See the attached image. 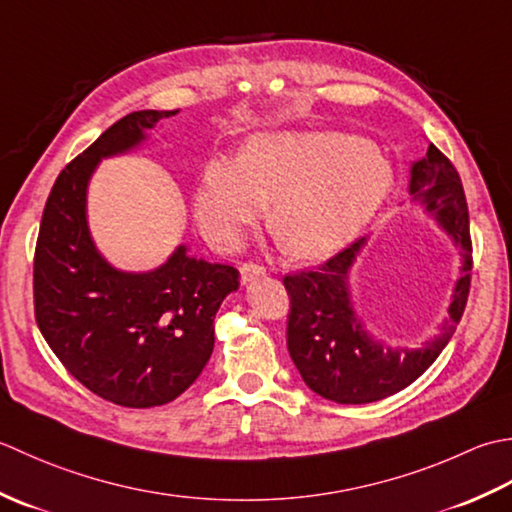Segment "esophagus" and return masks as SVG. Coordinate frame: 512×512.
<instances>
[{"mask_svg":"<svg viewBox=\"0 0 512 512\" xmlns=\"http://www.w3.org/2000/svg\"><path fill=\"white\" fill-rule=\"evenodd\" d=\"M265 274H267V269H265L263 265H258V263H243V265H241V283H243V285L252 283L254 278L265 276Z\"/></svg>","mask_w":512,"mask_h":512,"instance_id":"1","label":"esophagus"}]
</instances>
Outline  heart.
<instances>
[{"mask_svg":"<svg viewBox=\"0 0 512 512\" xmlns=\"http://www.w3.org/2000/svg\"><path fill=\"white\" fill-rule=\"evenodd\" d=\"M393 187V165L369 141L342 132H267L236 159L207 161L196 190V221L218 249L241 245L267 212L280 243L300 258L349 245Z\"/></svg>","mask_w":512,"mask_h":512,"instance_id":"1","label":"heart"}]
</instances>
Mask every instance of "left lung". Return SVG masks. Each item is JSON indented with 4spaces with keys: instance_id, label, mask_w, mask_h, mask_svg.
Here are the masks:
<instances>
[{
    "instance_id": "1",
    "label": "left lung",
    "mask_w": 512,
    "mask_h": 512,
    "mask_svg": "<svg viewBox=\"0 0 512 512\" xmlns=\"http://www.w3.org/2000/svg\"><path fill=\"white\" fill-rule=\"evenodd\" d=\"M409 192L433 212L455 245L462 249L448 318L440 333L420 349H391L373 340L356 316L349 294V269L364 238L340 249L316 269L283 278L289 296L287 349L307 387L338 404H367L409 387L431 367L460 325L471 291L473 243L468 205L455 165L431 143L422 161L413 163Z\"/></svg>"
}]
</instances>
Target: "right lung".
Wrapping results in <instances>:
<instances>
[{"mask_svg":"<svg viewBox=\"0 0 512 512\" xmlns=\"http://www.w3.org/2000/svg\"><path fill=\"white\" fill-rule=\"evenodd\" d=\"M179 110H139L75 156L48 194L35 263V320L72 378L128 409L163 406L190 389L214 349V316L238 269L187 256L181 245L148 274L110 267L92 245L86 187L103 156L134 148Z\"/></svg>","mask_w":512,"mask_h":512,"instance_id":"right-lung-1","label":"right lung"}]
</instances>
